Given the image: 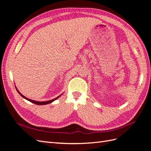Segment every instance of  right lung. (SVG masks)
I'll use <instances>...</instances> for the list:
<instances>
[{
  "label": "right lung",
  "mask_w": 151,
  "mask_h": 151,
  "mask_svg": "<svg viewBox=\"0 0 151 151\" xmlns=\"http://www.w3.org/2000/svg\"><path fill=\"white\" fill-rule=\"evenodd\" d=\"M16 87V86H15ZM16 90H17V91L18 92V93H19L21 96L23 98H24V99H26V100H28V101H30V102H31V103H34V104H38V105H44V104H50V103H52L53 101H54L55 100H56L57 99H58L59 97L62 94H61V95H60V96H57V98H54V99H51V100H49V101H35V100H33V99H29V98H26V97H25L24 96H23L22 95V94H21V93L19 92V91H18V89L16 88Z\"/></svg>",
  "instance_id": "obj_1"
}]
</instances>
